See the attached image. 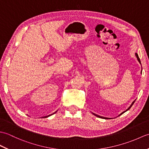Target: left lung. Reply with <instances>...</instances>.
<instances>
[{
	"instance_id": "8db88e82",
	"label": "left lung",
	"mask_w": 149,
	"mask_h": 149,
	"mask_svg": "<svg viewBox=\"0 0 149 149\" xmlns=\"http://www.w3.org/2000/svg\"><path fill=\"white\" fill-rule=\"evenodd\" d=\"M135 56H136V58H137V59H138V62L139 63H140V64L141 65V61H140V58H139V57H138V54L137 53H135ZM141 72H142V68H141ZM135 100H134L133 101V102H132V104H131V106H129V107H128V108L127 109H126L125 111H123L122 113H120V115H122V114H123V113H125V112H126V111H128L129 109H130L131 108V107H132V105H133V104L134 103V102H135ZM92 113L93 114V115H94L95 116H97V117H99V118H104V119H111V118H106V117H103V116H100V115H96V114H95V113Z\"/></svg>"
}]
</instances>
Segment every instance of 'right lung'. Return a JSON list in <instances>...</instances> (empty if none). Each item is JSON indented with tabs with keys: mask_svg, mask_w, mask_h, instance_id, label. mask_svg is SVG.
<instances>
[{
	"mask_svg": "<svg viewBox=\"0 0 149 149\" xmlns=\"http://www.w3.org/2000/svg\"><path fill=\"white\" fill-rule=\"evenodd\" d=\"M56 112H57V111H56ZM56 112H55V113H56ZM54 113H53V114H54ZM53 114H51V115H48V116H45V118H46V117H49V116H50V115H53Z\"/></svg>",
	"mask_w": 149,
	"mask_h": 149,
	"instance_id": "1",
	"label": "right lung"
}]
</instances>
